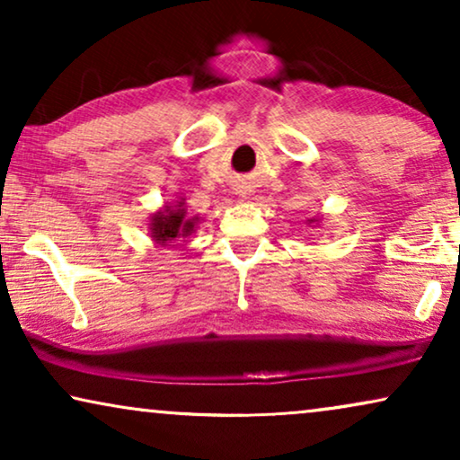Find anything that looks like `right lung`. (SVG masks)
I'll use <instances>...</instances> for the list:
<instances>
[{"label": "right lung", "instance_id": "right-lung-1", "mask_svg": "<svg viewBox=\"0 0 460 460\" xmlns=\"http://www.w3.org/2000/svg\"><path fill=\"white\" fill-rule=\"evenodd\" d=\"M199 217L188 219L184 200H180L178 205H167L165 209L156 211L153 219H150V236L155 238V243L165 244L175 238H186L192 234L194 226H197Z\"/></svg>", "mask_w": 460, "mask_h": 460}]
</instances>
